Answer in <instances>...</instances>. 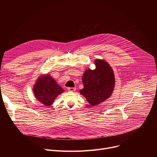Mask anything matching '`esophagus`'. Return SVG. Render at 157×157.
<instances>
[{"mask_svg":"<svg viewBox=\"0 0 157 157\" xmlns=\"http://www.w3.org/2000/svg\"><path fill=\"white\" fill-rule=\"evenodd\" d=\"M68 90L71 92H74L76 91V88L75 87H68Z\"/></svg>","mask_w":157,"mask_h":157,"instance_id":"1","label":"esophagus"}]
</instances>
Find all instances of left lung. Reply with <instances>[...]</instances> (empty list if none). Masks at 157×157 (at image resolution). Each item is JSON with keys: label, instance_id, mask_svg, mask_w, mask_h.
<instances>
[{"label": "left lung", "instance_id": "obj_1", "mask_svg": "<svg viewBox=\"0 0 157 157\" xmlns=\"http://www.w3.org/2000/svg\"><path fill=\"white\" fill-rule=\"evenodd\" d=\"M96 68L87 69L84 73L82 80L83 89L79 91L91 105L95 106L107 99L113 93L115 78L113 69L104 60L97 59Z\"/></svg>", "mask_w": 157, "mask_h": 157}]
</instances>
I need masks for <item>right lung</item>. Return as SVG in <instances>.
<instances>
[{"mask_svg":"<svg viewBox=\"0 0 157 157\" xmlns=\"http://www.w3.org/2000/svg\"><path fill=\"white\" fill-rule=\"evenodd\" d=\"M33 90L36 99L42 104L48 106L52 105L56 97L64 91L48 74L37 79Z\"/></svg>","mask_w":157,"mask_h":157,"instance_id":"right-lung-1","label":"right lung"}]
</instances>
